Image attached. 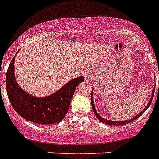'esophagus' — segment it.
Wrapping results in <instances>:
<instances>
[{"label":"esophagus","instance_id":"1","mask_svg":"<svg viewBox=\"0 0 159 159\" xmlns=\"http://www.w3.org/2000/svg\"><path fill=\"white\" fill-rule=\"evenodd\" d=\"M84 77H85L86 80H88V79L91 77V74L88 73V72H85V73H84Z\"/></svg>","mask_w":159,"mask_h":159}]
</instances>
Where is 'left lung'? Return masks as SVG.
I'll list each match as a JSON object with an SVG mask.
<instances>
[{
  "mask_svg": "<svg viewBox=\"0 0 159 159\" xmlns=\"http://www.w3.org/2000/svg\"><path fill=\"white\" fill-rule=\"evenodd\" d=\"M154 87V88H155ZM154 92H155V89H153V92H152V96H151V98L150 99L149 102L148 103V105L146 106V107L143 109V110H142V111L140 112V113H139V114L136 115V116H134L133 118L130 119V120H124V121H113V120H107V119H105L103 118V117H102L101 116H100L98 113H97V111H96L95 108H94V100H93V94H92V91H91V106H92V109H93V111H94V114H95V116H97V118L98 119V120H100L101 122H102V123H105L106 124V125H110V126H112V125H114V126H119V125H126V124H129V122L132 121V120H136L137 118H139V116H141V115L143 114V113H144V112L146 111L147 109L150 106V105H151V102H152V98L153 97H154Z\"/></svg>",
  "mask_w": 159,
  "mask_h": 159,
  "instance_id": "8db88e82",
  "label": "left lung"
}]
</instances>
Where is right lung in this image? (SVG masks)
<instances>
[{"label": "right lung", "mask_w": 159, "mask_h": 159, "mask_svg": "<svg viewBox=\"0 0 159 159\" xmlns=\"http://www.w3.org/2000/svg\"><path fill=\"white\" fill-rule=\"evenodd\" d=\"M15 57L10 62L6 73L7 94L14 110L25 120L40 125H53L61 121L68 113L75 88L84 80V77L72 79L47 97H34L20 88L16 80Z\"/></svg>", "instance_id": "1"}]
</instances>
